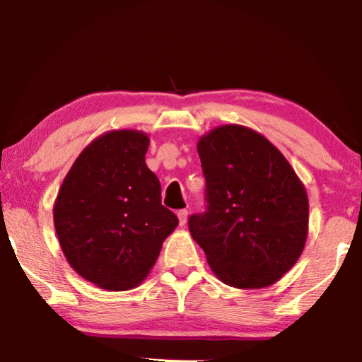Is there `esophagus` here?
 <instances>
[{
  "label": "esophagus",
  "mask_w": 362,
  "mask_h": 362,
  "mask_svg": "<svg viewBox=\"0 0 362 362\" xmlns=\"http://www.w3.org/2000/svg\"><path fill=\"white\" fill-rule=\"evenodd\" d=\"M177 219H180V226H185L187 221V211L186 209L177 211Z\"/></svg>",
  "instance_id": "1"
}]
</instances>
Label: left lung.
<instances>
[{"label":"left lung","mask_w":362,"mask_h":362,"mask_svg":"<svg viewBox=\"0 0 362 362\" xmlns=\"http://www.w3.org/2000/svg\"><path fill=\"white\" fill-rule=\"evenodd\" d=\"M206 212L189 232L217 279L264 288L300 259L308 235V196L285 156L260 133L224 125L197 143Z\"/></svg>","instance_id":"obj_1"}]
</instances>
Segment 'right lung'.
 Instances as JSON below:
<instances>
[{
  "mask_svg": "<svg viewBox=\"0 0 362 362\" xmlns=\"http://www.w3.org/2000/svg\"><path fill=\"white\" fill-rule=\"evenodd\" d=\"M148 145L138 130L103 133L78 155L54 204L64 255L100 288L140 285L180 222L161 204L160 180L145 163Z\"/></svg>",
  "mask_w": 362,
  "mask_h": 362,
  "instance_id": "1",
  "label": "right lung"
}]
</instances>
